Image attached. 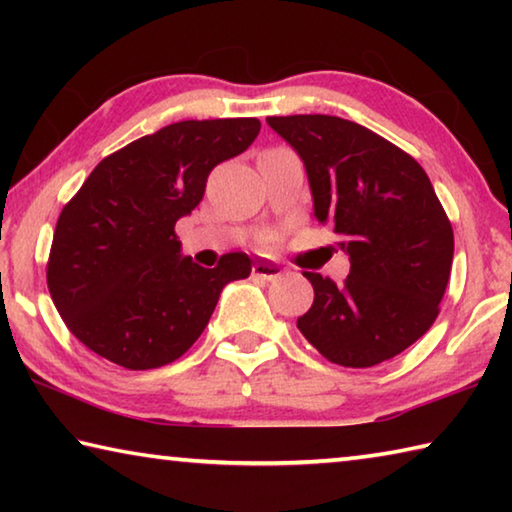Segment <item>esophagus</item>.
I'll return each instance as SVG.
<instances>
[{"label": "esophagus", "mask_w": 512, "mask_h": 512, "mask_svg": "<svg viewBox=\"0 0 512 512\" xmlns=\"http://www.w3.org/2000/svg\"><path fill=\"white\" fill-rule=\"evenodd\" d=\"M284 271L280 264L275 262H268V259H259L253 266V275L255 277H262V280H275V277H280Z\"/></svg>", "instance_id": "34e87169"}]
</instances>
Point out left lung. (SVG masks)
Here are the masks:
<instances>
[{
	"label": "left lung",
	"instance_id": "1",
	"mask_svg": "<svg viewBox=\"0 0 512 512\" xmlns=\"http://www.w3.org/2000/svg\"><path fill=\"white\" fill-rule=\"evenodd\" d=\"M305 164L314 216L339 237L350 275L302 273L314 305L302 336L332 363L370 368L433 325L454 257V232L431 180L411 155L354 121L268 117Z\"/></svg>",
	"mask_w": 512,
	"mask_h": 512
}]
</instances>
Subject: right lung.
I'll use <instances>...</instances> for the list:
<instances>
[{
  "mask_svg": "<svg viewBox=\"0 0 512 512\" xmlns=\"http://www.w3.org/2000/svg\"><path fill=\"white\" fill-rule=\"evenodd\" d=\"M259 119H187L103 158L56 223L47 284L76 339L128 370L160 368L192 348L225 284L253 268L228 253L203 268L180 253L210 171L244 153Z\"/></svg>",
  "mask_w": 512,
  "mask_h": 512,
  "instance_id": "add662e5",
  "label": "right lung"
}]
</instances>
